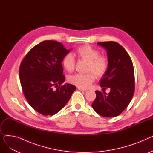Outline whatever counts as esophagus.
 Returning a JSON list of instances; mask_svg holds the SVG:
<instances>
[{
	"label": "esophagus",
	"mask_w": 153,
	"mask_h": 153,
	"mask_svg": "<svg viewBox=\"0 0 153 153\" xmlns=\"http://www.w3.org/2000/svg\"><path fill=\"white\" fill-rule=\"evenodd\" d=\"M78 89L79 90V91H82V92H86L87 91V90L86 89H82V88H78Z\"/></svg>",
	"instance_id": "34e87169"
}]
</instances>
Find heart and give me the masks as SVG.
<instances>
[{
  "mask_svg": "<svg viewBox=\"0 0 153 153\" xmlns=\"http://www.w3.org/2000/svg\"><path fill=\"white\" fill-rule=\"evenodd\" d=\"M77 57L87 62V74H76L69 77V82L79 88L86 89L95 81V75L98 77L104 76L108 68V60L106 56L101 55L100 52L90 45H84L78 48L76 51ZM75 59L71 54L64 56L62 64L64 69L69 72L74 71Z\"/></svg>",
  "mask_w": 153,
  "mask_h": 153,
  "instance_id": "1",
  "label": "heart"
}]
</instances>
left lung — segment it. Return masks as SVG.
Returning a JSON list of instances; mask_svg holds the SVG:
<instances>
[{"label":"left lung","instance_id":"1","mask_svg":"<svg viewBox=\"0 0 153 153\" xmlns=\"http://www.w3.org/2000/svg\"><path fill=\"white\" fill-rule=\"evenodd\" d=\"M97 44L107 51L108 68L100 79L103 89L110 92L95 91L96 98L92 104L94 110L104 117L119 115L129 105L134 92V72L132 61L124 48L115 42Z\"/></svg>","mask_w":153,"mask_h":153}]
</instances>
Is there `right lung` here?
Segmentation results:
<instances>
[{
	"label": "right lung",
	"instance_id": "add662e5",
	"mask_svg": "<svg viewBox=\"0 0 153 153\" xmlns=\"http://www.w3.org/2000/svg\"><path fill=\"white\" fill-rule=\"evenodd\" d=\"M70 51L58 42L46 40L31 48L20 64L23 93L30 106L40 114H57L76 90L72 84L62 85L65 81L62 61Z\"/></svg>",
	"mask_w": 153,
	"mask_h": 153
}]
</instances>
